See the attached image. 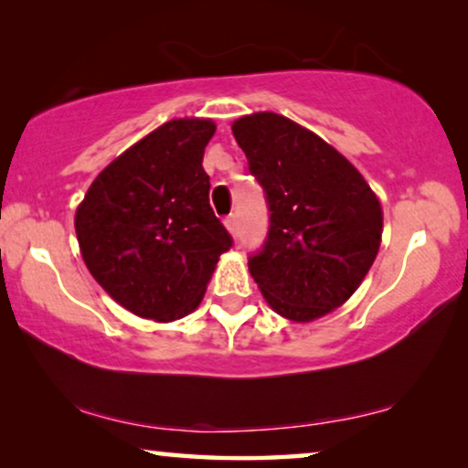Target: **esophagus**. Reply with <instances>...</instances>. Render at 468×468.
Listing matches in <instances>:
<instances>
[{
  "label": "esophagus",
  "mask_w": 468,
  "mask_h": 468,
  "mask_svg": "<svg viewBox=\"0 0 468 468\" xmlns=\"http://www.w3.org/2000/svg\"><path fill=\"white\" fill-rule=\"evenodd\" d=\"M223 223H226V228L232 232L234 236L239 234V215H228L226 219H223Z\"/></svg>",
  "instance_id": "34e87169"
}]
</instances>
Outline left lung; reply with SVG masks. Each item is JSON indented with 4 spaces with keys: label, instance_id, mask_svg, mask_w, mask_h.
Segmentation results:
<instances>
[{
    "label": "left lung",
    "instance_id": "left-lung-1",
    "mask_svg": "<svg viewBox=\"0 0 468 468\" xmlns=\"http://www.w3.org/2000/svg\"><path fill=\"white\" fill-rule=\"evenodd\" d=\"M232 133L271 213L264 245L249 253L260 292L293 322L335 311L379 251V200L341 153L281 114L242 117Z\"/></svg>",
    "mask_w": 468,
    "mask_h": 468
}]
</instances>
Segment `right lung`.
Returning <instances> with one entry per match:
<instances>
[{"label":"right lung","instance_id":"1","mask_svg":"<svg viewBox=\"0 0 468 468\" xmlns=\"http://www.w3.org/2000/svg\"><path fill=\"white\" fill-rule=\"evenodd\" d=\"M208 119L170 121L100 172L76 210L93 279L133 315L185 317L200 304L232 234L208 204Z\"/></svg>","mask_w":468,"mask_h":468}]
</instances>
